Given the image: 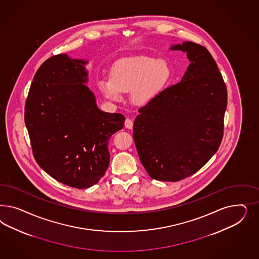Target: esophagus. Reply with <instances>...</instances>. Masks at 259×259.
I'll return each instance as SVG.
<instances>
[{
    "label": "esophagus",
    "mask_w": 259,
    "mask_h": 259,
    "mask_svg": "<svg viewBox=\"0 0 259 259\" xmlns=\"http://www.w3.org/2000/svg\"><path fill=\"white\" fill-rule=\"evenodd\" d=\"M124 125H125L126 128H128V129H132V128H133V121H132V119L126 118Z\"/></svg>",
    "instance_id": "34e87169"
}]
</instances>
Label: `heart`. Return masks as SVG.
Listing matches in <instances>:
<instances>
[{
	"mask_svg": "<svg viewBox=\"0 0 259 259\" xmlns=\"http://www.w3.org/2000/svg\"><path fill=\"white\" fill-rule=\"evenodd\" d=\"M171 75L164 60L144 55L129 56L113 63L110 78H102L98 84L102 93L113 102H119L122 93L130 91L135 104L150 102L164 87Z\"/></svg>",
	"mask_w": 259,
	"mask_h": 259,
	"instance_id": "heart-1",
	"label": "heart"
}]
</instances>
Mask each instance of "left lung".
Listing matches in <instances>:
<instances>
[{
  "label": "left lung",
  "mask_w": 259,
  "mask_h": 259,
  "mask_svg": "<svg viewBox=\"0 0 259 259\" xmlns=\"http://www.w3.org/2000/svg\"><path fill=\"white\" fill-rule=\"evenodd\" d=\"M187 71L139 109L133 137L141 162L154 180L179 181L197 172L220 148L227 88L206 47L184 41Z\"/></svg>",
  "instance_id": "8db88e82"
}]
</instances>
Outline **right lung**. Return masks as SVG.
Returning <instances> with one entry per match:
<instances>
[{"instance_id":"right-lung-1","label":"right lung","mask_w":259,"mask_h":259,"mask_svg":"<svg viewBox=\"0 0 259 259\" xmlns=\"http://www.w3.org/2000/svg\"><path fill=\"white\" fill-rule=\"evenodd\" d=\"M87 63L66 54L47 59L33 78L24 107L35 160L56 181L78 189L103 177L110 138L125 120L122 114L98 108L84 84Z\"/></svg>"}]
</instances>
